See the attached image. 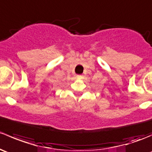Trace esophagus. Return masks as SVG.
Returning <instances> with one entry per match:
<instances>
[{
  "instance_id": "1",
  "label": "esophagus",
  "mask_w": 152,
  "mask_h": 152,
  "mask_svg": "<svg viewBox=\"0 0 152 152\" xmlns=\"http://www.w3.org/2000/svg\"><path fill=\"white\" fill-rule=\"evenodd\" d=\"M77 78L78 79H82V78H83V76H82V75H77Z\"/></svg>"
}]
</instances>
